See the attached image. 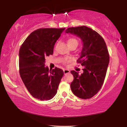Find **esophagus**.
I'll return each instance as SVG.
<instances>
[{"label": "esophagus", "mask_w": 127, "mask_h": 127, "mask_svg": "<svg viewBox=\"0 0 127 127\" xmlns=\"http://www.w3.org/2000/svg\"><path fill=\"white\" fill-rule=\"evenodd\" d=\"M63 71H64V74H67V73H69L70 72V70H68V69H63Z\"/></svg>", "instance_id": "34e87169"}]
</instances>
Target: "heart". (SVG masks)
Masks as SVG:
<instances>
[{"label":"heart","mask_w":127,"mask_h":127,"mask_svg":"<svg viewBox=\"0 0 127 127\" xmlns=\"http://www.w3.org/2000/svg\"><path fill=\"white\" fill-rule=\"evenodd\" d=\"M68 44L69 45L72 44L78 45V41L74 38H70L68 40ZM69 62V59L67 58H63V59H62V62H63L64 64H66Z\"/></svg>","instance_id":"heart-1"}]
</instances>
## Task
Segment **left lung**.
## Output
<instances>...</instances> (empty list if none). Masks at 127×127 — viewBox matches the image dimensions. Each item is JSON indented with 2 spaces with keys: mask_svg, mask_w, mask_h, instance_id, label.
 <instances>
[{
  "mask_svg": "<svg viewBox=\"0 0 127 127\" xmlns=\"http://www.w3.org/2000/svg\"><path fill=\"white\" fill-rule=\"evenodd\" d=\"M78 36L83 42L80 57L77 62L84 66L83 73L71 70L74 77L70 84L75 95L82 99H89L100 91L106 76L109 63V54L106 43L97 32L85 26L69 27L65 30Z\"/></svg>",
  "mask_w": 127,
  "mask_h": 127,
  "instance_id": "obj_1",
  "label": "left lung"
}]
</instances>
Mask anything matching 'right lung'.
I'll list each match as a JSON object with an SVG mask.
<instances>
[{"instance_id":"right-lung-1","label":"right lung","mask_w":127,"mask_h":127,"mask_svg":"<svg viewBox=\"0 0 127 127\" xmlns=\"http://www.w3.org/2000/svg\"><path fill=\"white\" fill-rule=\"evenodd\" d=\"M65 30L45 28L33 31L19 51L20 74L23 82L33 97L49 100L57 92L63 70L45 66V57L53 55L55 42Z\"/></svg>"}]
</instances>
